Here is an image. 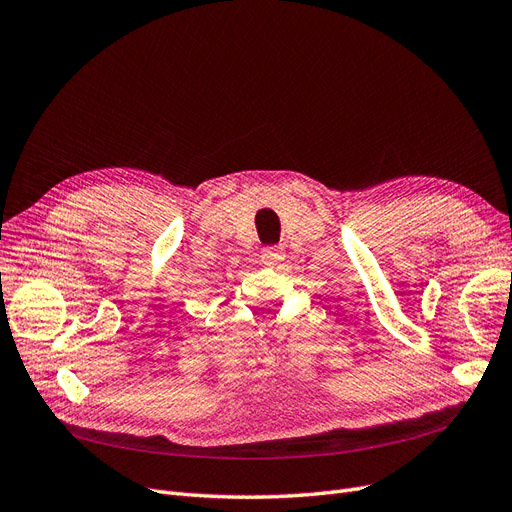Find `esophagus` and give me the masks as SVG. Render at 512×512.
I'll return each mask as SVG.
<instances>
[{"label":"esophagus","instance_id":"34e87169","mask_svg":"<svg viewBox=\"0 0 512 512\" xmlns=\"http://www.w3.org/2000/svg\"><path fill=\"white\" fill-rule=\"evenodd\" d=\"M282 259H285V253H282L280 246H266V249L261 251V261L266 263V266H276Z\"/></svg>","mask_w":512,"mask_h":512}]
</instances>
